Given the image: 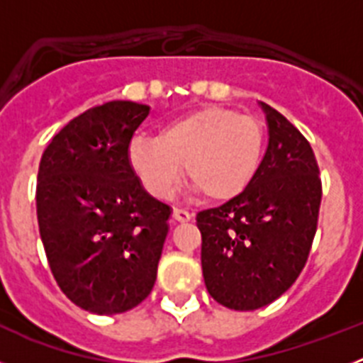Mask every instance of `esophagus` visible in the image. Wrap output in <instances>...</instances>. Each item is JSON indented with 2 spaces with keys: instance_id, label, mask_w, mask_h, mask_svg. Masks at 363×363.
I'll return each mask as SVG.
<instances>
[{
  "instance_id": "esophagus-1",
  "label": "esophagus",
  "mask_w": 363,
  "mask_h": 363,
  "mask_svg": "<svg viewBox=\"0 0 363 363\" xmlns=\"http://www.w3.org/2000/svg\"><path fill=\"white\" fill-rule=\"evenodd\" d=\"M172 216H174V220L179 221V223H187V221L192 220V213H189V211L185 209H178V207L172 211Z\"/></svg>"
}]
</instances>
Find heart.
Masks as SVG:
<instances>
[{
  "label": "heart",
  "mask_w": 363,
  "mask_h": 363,
  "mask_svg": "<svg viewBox=\"0 0 363 363\" xmlns=\"http://www.w3.org/2000/svg\"><path fill=\"white\" fill-rule=\"evenodd\" d=\"M265 149L264 121L227 107H201L163 123L156 138L136 136L129 163L143 187L169 198L182 179L205 198L225 201L251 184Z\"/></svg>",
  "instance_id": "obj_1"
}]
</instances>
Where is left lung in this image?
I'll return each mask as SVG.
<instances>
[{"mask_svg":"<svg viewBox=\"0 0 363 363\" xmlns=\"http://www.w3.org/2000/svg\"><path fill=\"white\" fill-rule=\"evenodd\" d=\"M269 145L245 191L196 214L211 296L234 311L280 298L306 267L318 225L322 179L307 138L262 101Z\"/></svg>","mask_w":363,"mask_h":363,"instance_id":"1","label":"left lung"}]
</instances>
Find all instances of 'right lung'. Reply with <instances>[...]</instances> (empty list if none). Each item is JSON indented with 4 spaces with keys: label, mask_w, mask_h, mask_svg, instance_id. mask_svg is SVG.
Listing matches in <instances>:
<instances>
[{
    "label": "right lung",
    "mask_w": 363,
    "mask_h": 363,
    "mask_svg": "<svg viewBox=\"0 0 363 363\" xmlns=\"http://www.w3.org/2000/svg\"><path fill=\"white\" fill-rule=\"evenodd\" d=\"M147 105L107 101L70 120L43 150L36 211L50 271L94 314L140 306L156 281L171 207L143 191L129 163Z\"/></svg>",
    "instance_id": "1"
}]
</instances>
